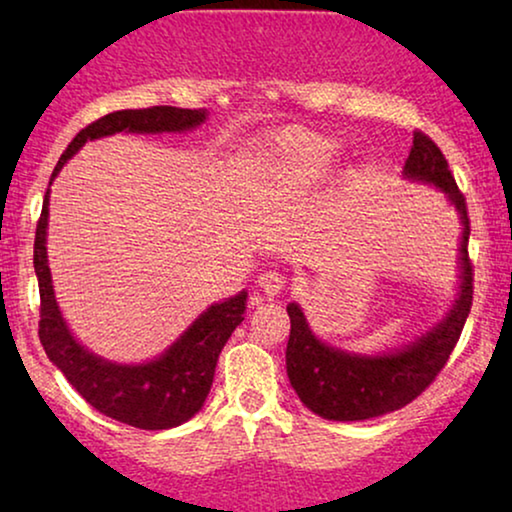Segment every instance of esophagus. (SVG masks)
<instances>
[{"label": "esophagus", "mask_w": 512, "mask_h": 512, "mask_svg": "<svg viewBox=\"0 0 512 512\" xmlns=\"http://www.w3.org/2000/svg\"><path fill=\"white\" fill-rule=\"evenodd\" d=\"M284 286H286V279L275 270H265L261 272V277H258V289H261L268 298L279 296Z\"/></svg>", "instance_id": "esophagus-1"}]
</instances>
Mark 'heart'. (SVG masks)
<instances>
[{
	"mask_svg": "<svg viewBox=\"0 0 512 512\" xmlns=\"http://www.w3.org/2000/svg\"><path fill=\"white\" fill-rule=\"evenodd\" d=\"M338 144L310 130H286L258 160L256 179L263 188L303 191L317 186L338 165Z\"/></svg>",
	"mask_w": 512,
	"mask_h": 512,
	"instance_id": "b5f03b06",
	"label": "heart"
}]
</instances>
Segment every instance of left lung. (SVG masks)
Returning <instances> with one entry per match:
<instances>
[{"instance_id":"left-lung-1","label":"left lung","mask_w":512,"mask_h":512,"mask_svg":"<svg viewBox=\"0 0 512 512\" xmlns=\"http://www.w3.org/2000/svg\"><path fill=\"white\" fill-rule=\"evenodd\" d=\"M403 179L436 186L461 219L459 293L450 312L415 342L384 354H349L326 345L312 333L298 303L286 305L291 335L286 345V373L305 408L333 422H361L415 401L445 368L473 305V265L468 258L466 198L454 181L443 151L424 132L412 137Z\"/></svg>"}]
</instances>
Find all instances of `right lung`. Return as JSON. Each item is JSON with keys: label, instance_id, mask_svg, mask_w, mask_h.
<instances>
[{"label": "right lung", "instance_id": "add662e5", "mask_svg": "<svg viewBox=\"0 0 512 512\" xmlns=\"http://www.w3.org/2000/svg\"><path fill=\"white\" fill-rule=\"evenodd\" d=\"M207 116V109L151 107L123 109L97 118L69 142L55 165L51 184L62 165L74 153H79L86 142L116 132H137V135L188 132L205 123ZM48 200H51V188L44 195L37 237H34V272L39 279L41 298L39 338L46 356L95 410L116 422L146 431L172 429L188 422L205 405L223 345L244 321L247 291H240L223 303L209 305L163 354L153 356L151 361L116 363L102 359L74 338L55 300L46 254Z\"/></svg>", "mask_w": 512, "mask_h": 512}]
</instances>
